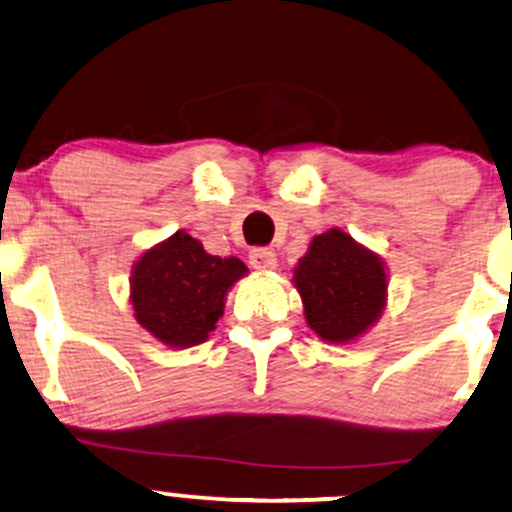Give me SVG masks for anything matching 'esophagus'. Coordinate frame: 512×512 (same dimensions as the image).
Masks as SVG:
<instances>
[{"instance_id":"34e87169","label":"esophagus","mask_w":512,"mask_h":512,"mask_svg":"<svg viewBox=\"0 0 512 512\" xmlns=\"http://www.w3.org/2000/svg\"><path fill=\"white\" fill-rule=\"evenodd\" d=\"M250 264L257 272H272L276 269V255L269 248H255L250 252Z\"/></svg>"}]
</instances>
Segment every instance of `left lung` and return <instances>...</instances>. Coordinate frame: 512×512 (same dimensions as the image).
Masks as SVG:
<instances>
[{"instance_id": "left-lung-1", "label": "left lung", "mask_w": 512, "mask_h": 512, "mask_svg": "<svg viewBox=\"0 0 512 512\" xmlns=\"http://www.w3.org/2000/svg\"><path fill=\"white\" fill-rule=\"evenodd\" d=\"M293 284L310 330L332 344L366 334L387 301L385 262L339 228L313 238L293 269Z\"/></svg>"}]
</instances>
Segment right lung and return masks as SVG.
I'll return each instance as SVG.
<instances>
[{
  "instance_id": "1",
  "label": "right lung",
  "mask_w": 512,
  "mask_h": 512,
  "mask_svg": "<svg viewBox=\"0 0 512 512\" xmlns=\"http://www.w3.org/2000/svg\"><path fill=\"white\" fill-rule=\"evenodd\" d=\"M248 267L238 257H216L185 231L146 250L132 269L129 301L146 332L170 349L207 342L223 315L226 293Z\"/></svg>"
}]
</instances>
